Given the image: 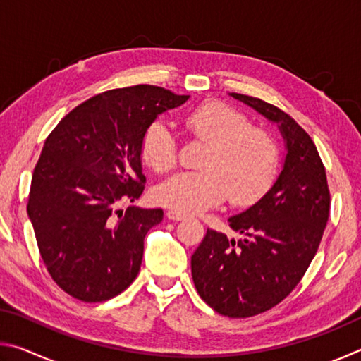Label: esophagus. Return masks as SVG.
<instances>
[{"instance_id":"obj_1","label":"esophagus","mask_w":361,"mask_h":361,"mask_svg":"<svg viewBox=\"0 0 361 361\" xmlns=\"http://www.w3.org/2000/svg\"><path fill=\"white\" fill-rule=\"evenodd\" d=\"M166 215H167L169 219H172V221H181V219L186 218L185 215H181V213L173 212V210H169V212L166 213Z\"/></svg>"}]
</instances>
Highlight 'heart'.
<instances>
[{
    "label": "heart",
    "mask_w": 361,
    "mask_h": 361,
    "mask_svg": "<svg viewBox=\"0 0 361 361\" xmlns=\"http://www.w3.org/2000/svg\"><path fill=\"white\" fill-rule=\"evenodd\" d=\"M186 130L209 145L200 172H180L154 189L159 205L194 215L216 207L226 197L250 205L272 186L279 170V146L271 133L253 127L245 114L226 103L210 102L185 114ZM143 162L154 172H167L176 162L172 130L157 121L140 145Z\"/></svg>",
    "instance_id": "1"
}]
</instances>
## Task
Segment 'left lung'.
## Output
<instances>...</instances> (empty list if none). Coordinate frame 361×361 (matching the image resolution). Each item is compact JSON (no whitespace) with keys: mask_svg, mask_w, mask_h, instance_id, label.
I'll return each instance as SVG.
<instances>
[{"mask_svg":"<svg viewBox=\"0 0 361 361\" xmlns=\"http://www.w3.org/2000/svg\"><path fill=\"white\" fill-rule=\"evenodd\" d=\"M231 95L279 124L286 143L283 169L258 202L229 218L231 229L243 239L207 229L191 256V272L199 296L213 310L247 319L272 309L301 282L319 250L331 200L309 133L271 103Z\"/></svg>","mask_w":361,"mask_h":361,"instance_id":"left-lung-1","label":"left lung"}]
</instances>
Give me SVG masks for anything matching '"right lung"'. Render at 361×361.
<instances>
[{"label":"right lung","instance_id":"1","mask_svg":"<svg viewBox=\"0 0 361 361\" xmlns=\"http://www.w3.org/2000/svg\"><path fill=\"white\" fill-rule=\"evenodd\" d=\"M188 99L149 84L106 90L71 109L49 133L27 212L47 272L70 296L108 301L138 276L145 235L164 212L119 205L145 189L143 133L157 114Z\"/></svg>","mask_w":361,"mask_h":361}]
</instances>
